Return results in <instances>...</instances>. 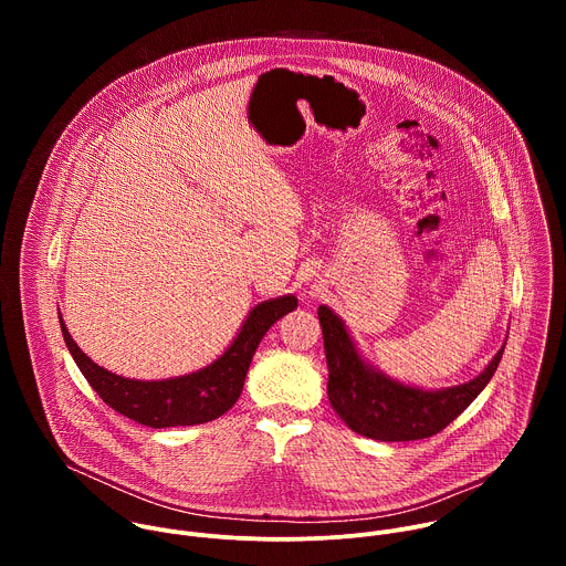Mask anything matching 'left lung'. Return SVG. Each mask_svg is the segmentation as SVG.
<instances>
[{
  "label": "left lung",
  "instance_id": "obj_1",
  "mask_svg": "<svg viewBox=\"0 0 566 566\" xmlns=\"http://www.w3.org/2000/svg\"><path fill=\"white\" fill-rule=\"evenodd\" d=\"M317 317L325 338L332 408L354 432L376 441H417L441 432L491 382L504 354L502 347L489 367L468 382L421 389L371 367L356 349L345 322L329 306L322 304Z\"/></svg>",
  "mask_w": 566,
  "mask_h": 566
}]
</instances>
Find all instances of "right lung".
I'll return each instance as SVG.
<instances>
[{"mask_svg": "<svg viewBox=\"0 0 566 566\" xmlns=\"http://www.w3.org/2000/svg\"><path fill=\"white\" fill-rule=\"evenodd\" d=\"M295 306V295L260 302L214 363L166 380H136L107 371L73 343L62 315L57 317L75 365L112 410L147 428H177L214 421L234 406L264 334Z\"/></svg>", "mask_w": 566, "mask_h": 566, "instance_id": "obj_1", "label": "right lung"}]
</instances>
